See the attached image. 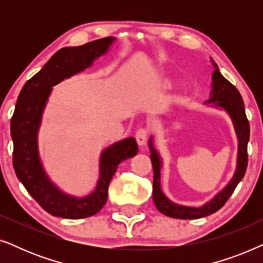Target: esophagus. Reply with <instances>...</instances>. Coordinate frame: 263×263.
<instances>
[{
	"label": "esophagus",
	"instance_id": "1",
	"mask_svg": "<svg viewBox=\"0 0 263 263\" xmlns=\"http://www.w3.org/2000/svg\"><path fill=\"white\" fill-rule=\"evenodd\" d=\"M147 138H148V130L146 128H140L136 130L135 139L140 146H143L147 141Z\"/></svg>",
	"mask_w": 263,
	"mask_h": 263
}]
</instances>
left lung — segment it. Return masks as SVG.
Returning a JSON list of instances; mask_svg holds the SVG:
<instances>
[{"label": "left lung", "instance_id": "obj_1", "mask_svg": "<svg viewBox=\"0 0 263 263\" xmlns=\"http://www.w3.org/2000/svg\"><path fill=\"white\" fill-rule=\"evenodd\" d=\"M213 64L215 67L214 71L212 73L213 91H212V96L207 103L218 101V103H215V105L221 106L222 109L228 111L232 118L233 123H235V128L239 140L238 166H237L236 174L228 186L222 192L219 193L213 200L204 204V206L199 208L179 206V204L171 202L161 192L160 159L159 156H158V152L153 148L152 140H149L151 160H152L153 166V201L159 212L167 215V217L177 219H199L207 217V215L212 213H215L226 203V201L230 199V196L235 192L236 186L238 185V183L242 181L244 175H246L248 166V141H249L250 138V125L246 115V109H244L243 98L238 92V89L220 74L217 64Z\"/></svg>", "mask_w": 263, "mask_h": 263}]
</instances>
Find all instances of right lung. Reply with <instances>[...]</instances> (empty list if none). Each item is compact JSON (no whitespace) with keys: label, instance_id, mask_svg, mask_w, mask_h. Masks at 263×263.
<instances>
[{"label":"right lung","instance_id":"right-lung-1","mask_svg":"<svg viewBox=\"0 0 263 263\" xmlns=\"http://www.w3.org/2000/svg\"><path fill=\"white\" fill-rule=\"evenodd\" d=\"M112 37H105L75 48L57 51L44 68L32 77L21 89L10 120L13 139V166L19 181L43 210L66 219L91 217L102 210L118 164L138 153L135 139L129 138L111 146L102 154L100 178L97 189L84 199H75L57 190L43 171L37 149V132L43 109L51 86L91 66L96 57L106 51Z\"/></svg>","mask_w":263,"mask_h":263}]
</instances>
